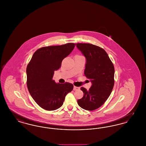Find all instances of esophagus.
Masks as SVG:
<instances>
[{
  "label": "esophagus",
  "instance_id": "1",
  "mask_svg": "<svg viewBox=\"0 0 146 146\" xmlns=\"http://www.w3.org/2000/svg\"><path fill=\"white\" fill-rule=\"evenodd\" d=\"M79 89V87H76V86H74V89H73V90H78Z\"/></svg>",
  "mask_w": 146,
  "mask_h": 146
}]
</instances>
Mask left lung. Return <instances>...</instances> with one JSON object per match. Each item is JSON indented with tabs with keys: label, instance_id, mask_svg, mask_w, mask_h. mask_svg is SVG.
Masks as SVG:
<instances>
[{
	"label": "left lung",
	"instance_id": "left-lung-1",
	"mask_svg": "<svg viewBox=\"0 0 146 146\" xmlns=\"http://www.w3.org/2000/svg\"><path fill=\"white\" fill-rule=\"evenodd\" d=\"M76 47L86 58L84 74L91 81L89 90L82 87L84 96L77 101L84 110L94 111L104 104L114 84V67L104 49L89 43H77Z\"/></svg>",
	"mask_w": 146,
	"mask_h": 146
}]
</instances>
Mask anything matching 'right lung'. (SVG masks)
<instances>
[{
    "label": "right lung",
    "mask_w": 146,
    "mask_h": 146,
    "mask_svg": "<svg viewBox=\"0 0 146 146\" xmlns=\"http://www.w3.org/2000/svg\"><path fill=\"white\" fill-rule=\"evenodd\" d=\"M74 43L49 46L38 49L27 65V85L35 102L47 111H54L62 106L66 95L73 89L72 84L56 83L54 71L58 70L63 60L75 47Z\"/></svg>",
    "instance_id": "right-lung-1"
}]
</instances>
